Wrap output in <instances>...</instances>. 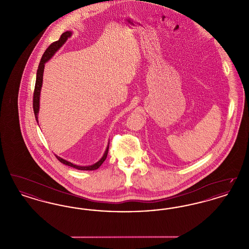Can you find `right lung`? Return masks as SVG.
I'll use <instances>...</instances> for the list:
<instances>
[{"label": "right lung", "mask_w": 249, "mask_h": 249, "mask_svg": "<svg viewBox=\"0 0 249 249\" xmlns=\"http://www.w3.org/2000/svg\"><path fill=\"white\" fill-rule=\"evenodd\" d=\"M71 36V32H65L63 33L59 40L56 42H53L45 51V53L42 56V59L40 60L38 69H37V73H36V87H35V91H34V101H33V107H34V112H35V116H36V121L38 122V112H39V100H40V91H41V87H42V82H43V73H44V68H45V63L50 59L55 52L59 49V48L66 42V40L68 39V37ZM108 149H109V144L107 145V150L105 152V154L103 156V158L94 164L90 166H78L74 165L71 162L59 158L58 156H56V158L59 160V161L65 165L70 166L72 168L78 169V170H86V171H92L98 169L100 166L103 164V162L106 160L107 159V153H108Z\"/></svg>", "instance_id": "obj_1"}]
</instances>
